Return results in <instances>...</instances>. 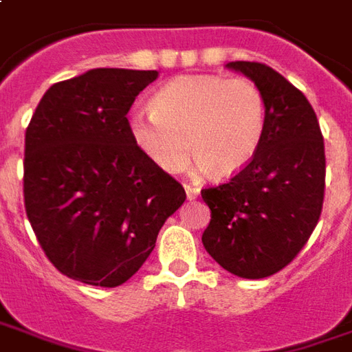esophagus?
Here are the masks:
<instances>
[{
	"label": "esophagus",
	"mask_w": 352,
	"mask_h": 352,
	"mask_svg": "<svg viewBox=\"0 0 352 352\" xmlns=\"http://www.w3.org/2000/svg\"><path fill=\"white\" fill-rule=\"evenodd\" d=\"M184 190H186V195H188V199L192 201V199H197V195H199V188H195L192 184H184Z\"/></svg>",
	"instance_id": "esophagus-1"
}]
</instances>
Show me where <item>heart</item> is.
Returning a JSON list of instances; mask_svg holds the SVG:
<instances>
[{"label":"heart","mask_w":352,"mask_h":352,"mask_svg":"<svg viewBox=\"0 0 352 352\" xmlns=\"http://www.w3.org/2000/svg\"><path fill=\"white\" fill-rule=\"evenodd\" d=\"M267 122V102L250 79L186 75L162 85L151 112L129 118V133L148 159L180 172L190 159L211 178H230L256 157Z\"/></svg>","instance_id":"b5f03b06"}]
</instances>
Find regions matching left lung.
Masks as SVG:
<instances>
[{
  "instance_id": "left-lung-1",
  "label": "left lung",
  "mask_w": 352,
  "mask_h": 352,
  "mask_svg": "<svg viewBox=\"0 0 352 352\" xmlns=\"http://www.w3.org/2000/svg\"><path fill=\"white\" fill-rule=\"evenodd\" d=\"M261 89L267 122L256 157L226 184L201 190L211 221L201 242L242 279H263L298 256L320 221L325 190L324 138L312 104L280 73L230 61Z\"/></svg>"
}]
</instances>
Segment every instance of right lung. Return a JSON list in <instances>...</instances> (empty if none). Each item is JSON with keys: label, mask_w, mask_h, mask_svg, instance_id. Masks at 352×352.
<instances>
[{"label": "right lung", "mask_w": 352, "mask_h": 352, "mask_svg": "<svg viewBox=\"0 0 352 352\" xmlns=\"http://www.w3.org/2000/svg\"><path fill=\"white\" fill-rule=\"evenodd\" d=\"M157 72L98 67L52 85L25 133L23 193L46 258L69 279L118 287L184 201L133 143L127 112Z\"/></svg>", "instance_id": "obj_1"}]
</instances>
